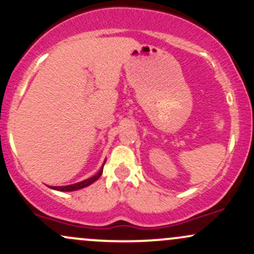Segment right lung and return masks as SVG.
I'll return each instance as SVG.
<instances>
[{
  "mask_svg": "<svg viewBox=\"0 0 254 254\" xmlns=\"http://www.w3.org/2000/svg\"><path fill=\"white\" fill-rule=\"evenodd\" d=\"M105 165V162H104ZM104 165L101 166V168L99 170V172L97 174H94L93 177L88 178V179L86 180H82V182L80 183H76V184H71V185H66V186H49V188L52 189V190H57V191H64V192H70V191H76V190H80V189H83V188H87V186H89L90 184H93L94 182H97V180L100 178L101 174H103V168H104Z\"/></svg>",
  "mask_w": 254,
  "mask_h": 254,
  "instance_id": "add662e5",
  "label": "right lung"
}]
</instances>
